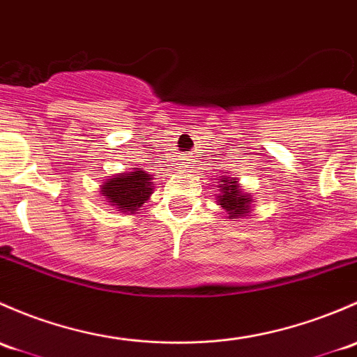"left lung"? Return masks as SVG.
<instances>
[{"label":"left lung","mask_w":357,"mask_h":357,"mask_svg":"<svg viewBox=\"0 0 357 357\" xmlns=\"http://www.w3.org/2000/svg\"><path fill=\"white\" fill-rule=\"evenodd\" d=\"M238 178H220V194H218V204L229 213V218H242L248 215L252 208V196L245 194L242 187L237 183Z\"/></svg>","instance_id":"left-lung-1"}]
</instances>
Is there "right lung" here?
Wrapping results in <instances>:
<instances>
[{"label":"right lung","mask_w":357,"mask_h":357,"mask_svg":"<svg viewBox=\"0 0 357 357\" xmlns=\"http://www.w3.org/2000/svg\"><path fill=\"white\" fill-rule=\"evenodd\" d=\"M153 177L142 168H135L134 172L113 175L105 180L101 185V194L106 197V203L115 206L120 213L139 211L142 204L153 194Z\"/></svg>","instance_id":"right-lung-1"}]
</instances>
